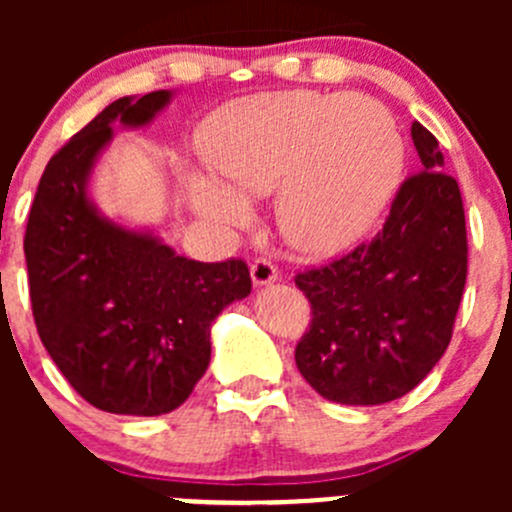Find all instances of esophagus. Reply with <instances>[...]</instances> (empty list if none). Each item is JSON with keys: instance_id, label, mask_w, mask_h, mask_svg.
<instances>
[{"instance_id": "34e87169", "label": "esophagus", "mask_w": 512, "mask_h": 512, "mask_svg": "<svg viewBox=\"0 0 512 512\" xmlns=\"http://www.w3.org/2000/svg\"><path fill=\"white\" fill-rule=\"evenodd\" d=\"M250 275H252V282H255L257 287H262V285H270V282H275L277 277H280V272H277V267L272 265L267 257H257L250 267Z\"/></svg>"}]
</instances>
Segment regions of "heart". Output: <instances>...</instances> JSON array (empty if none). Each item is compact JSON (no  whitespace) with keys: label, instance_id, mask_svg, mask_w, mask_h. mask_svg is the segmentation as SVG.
Listing matches in <instances>:
<instances>
[{"label":"heart","instance_id":"obj_1","mask_svg":"<svg viewBox=\"0 0 512 512\" xmlns=\"http://www.w3.org/2000/svg\"><path fill=\"white\" fill-rule=\"evenodd\" d=\"M208 160L230 185L193 180L205 215L240 225L239 195H277V220L292 245L334 252L359 240L394 195L404 136L389 108L364 96L280 91L245 98L215 116Z\"/></svg>","mask_w":512,"mask_h":512}]
</instances>
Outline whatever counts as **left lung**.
Returning <instances> with one entry per match:
<instances>
[{
  "mask_svg": "<svg viewBox=\"0 0 512 512\" xmlns=\"http://www.w3.org/2000/svg\"><path fill=\"white\" fill-rule=\"evenodd\" d=\"M421 170L401 183L384 227L329 265L297 272L312 322L294 349L319 396L376 406L416 389L453 334L468 272L461 190L436 136L414 121Z\"/></svg>",
  "mask_w": 512,
  "mask_h": 512,
  "instance_id": "1",
  "label": "left lung"
}]
</instances>
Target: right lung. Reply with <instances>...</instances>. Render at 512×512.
<instances>
[{"label":"right lung","mask_w":512,"mask_h":512,"mask_svg":"<svg viewBox=\"0 0 512 512\" xmlns=\"http://www.w3.org/2000/svg\"><path fill=\"white\" fill-rule=\"evenodd\" d=\"M168 101L170 91L118 98L54 153L24 235L41 344L76 394L108 414L178 409L210 364V324L252 289L245 260H188L91 203L111 123L146 126Z\"/></svg>","instance_id":"1"}]
</instances>
